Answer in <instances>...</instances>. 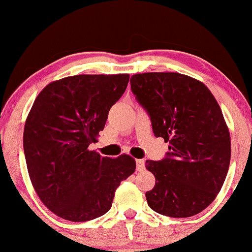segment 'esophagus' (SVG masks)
Here are the masks:
<instances>
[{"label": "esophagus", "instance_id": "34e87169", "mask_svg": "<svg viewBox=\"0 0 252 252\" xmlns=\"http://www.w3.org/2000/svg\"><path fill=\"white\" fill-rule=\"evenodd\" d=\"M136 164H137V170H143L145 168L144 159H137Z\"/></svg>", "mask_w": 252, "mask_h": 252}]
</instances>
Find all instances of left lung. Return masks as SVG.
<instances>
[{
    "label": "left lung",
    "instance_id": "left-lung-1",
    "mask_svg": "<svg viewBox=\"0 0 252 252\" xmlns=\"http://www.w3.org/2000/svg\"><path fill=\"white\" fill-rule=\"evenodd\" d=\"M129 83L155 137L169 143L163 158L145 162L156 179L145 193L149 207L169 218L201 213L220 192L231 159L220 105L204 84L180 73L134 74Z\"/></svg>",
    "mask_w": 252,
    "mask_h": 252
}]
</instances>
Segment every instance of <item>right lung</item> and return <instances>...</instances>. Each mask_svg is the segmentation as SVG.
Segmentation results:
<instances>
[{
	"mask_svg": "<svg viewBox=\"0 0 252 252\" xmlns=\"http://www.w3.org/2000/svg\"><path fill=\"white\" fill-rule=\"evenodd\" d=\"M128 79V74L67 77L45 86L32 105L24 129L30 179L45 207L64 220L104 215L121 181L136 170L131 156L102 158L88 149Z\"/></svg>",
	"mask_w": 252,
	"mask_h": 252,
	"instance_id": "right-lung-1",
	"label": "right lung"
}]
</instances>
